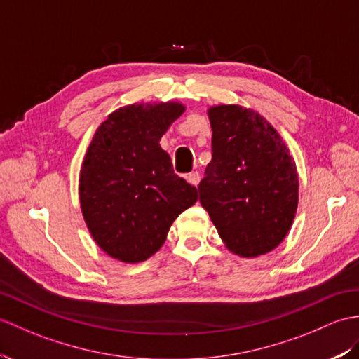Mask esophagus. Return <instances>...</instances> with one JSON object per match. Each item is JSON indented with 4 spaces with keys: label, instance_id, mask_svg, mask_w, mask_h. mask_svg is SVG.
I'll return each instance as SVG.
<instances>
[{
    "label": "esophagus",
    "instance_id": "34e87169",
    "mask_svg": "<svg viewBox=\"0 0 359 359\" xmlns=\"http://www.w3.org/2000/svg\"><path fill=\"white\" fill-rule=\"evenodd\" d=\"M188 182L191 183V185H194V187H197L198 185V182H200V174L197 172V171H193V172H189L188 174Z\"/></svg>",
    "mask_w": 359,
    "mask_h": 359
}]
</instances>
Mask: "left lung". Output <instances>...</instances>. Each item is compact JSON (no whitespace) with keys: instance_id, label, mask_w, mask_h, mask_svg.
<instances>
[{"instance_id":"8db88e82","label":"left lung","mask_w":359,"mask_h":359,"mask_svg":"<svg viewBox=\"0 0 359 359\" xmlns=\"http://www.w3.org/2000/svg\"><path fill=\"white\" fill-rule=\"evenodd\" d=\"M208 116L212 159L198 185L200 203L231 252L268 254L285 240L297 212L294 157L277 130L251 108L217 105Z\"/></svg>"}]
</instances>
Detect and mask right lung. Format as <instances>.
Returning <instances> with one entry per match:
<instances>
[{
  "mask_svg": "<svg viewBox=\"0 0 359 359\" xmlns=\"http://www.w3.org/2000/svg\"><path fill=\"white\" fill-rule=\"evenodd\" d=\"M185 111L179 102L133 104L96 130L79 174L81 210L105 254L140 263L156 254L179 214L197 202V189L174 174L159 145Z\"/></svg>",
  "mask_w": 359,
  "mask_h": 359,
  "instance_id": "obj_1",
  "label": "right lung"
}]
</instances>
